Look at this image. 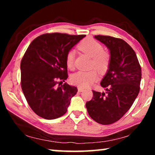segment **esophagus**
Segmentation results:
<instances>
[{"label": "esophagus", "instance_id": "esophagus-1", "mask_svg": "<svg viewBox=\"0 0 155 155\" xmlns=\"http://www.w3.org/2000/svg\"><path fill=\"white\" fill-rule=\"evenodd\" d=\"M78 91H79V92H82V91H84V89L82 87H78Z\"/></svg>", "mask_w": 155, "mask_h": 155}]
</instances>
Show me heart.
Listing matches in <instances>:
<instances>
[{"mask_svg":"<svg viewBox=\"0 0 155 155\" xmlns=\"http://www.w3.org/2000/svg\"><path fill=\"white\" fill-rule=\"evenodd\" d=\"M78 48L92 57V65L97 69L104 71L108 67L109 55L103 51V46L98 41L92 38H86L80 43ZM74 50H70L68 52L65 57V62L70 69L74 68ZM98 74L96 70H79L70 77V81L78 87H86L98 80Z\"/></svg>","mask_w":155,"mask_h":155,"instance_id":"obj_1","label":"heart"}]
</instances>
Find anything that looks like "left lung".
<instances>
[{
    "instance_id": "1",
    "label": "left lung",
    "mask_w": 155,
    "mask_h": 155,
    "mask_svg": "<svg viewBox=\"0 0 155 155\" xmlns=\"http://www.w3.org/2000/svg\"><path fill=\"white\" fill-rule=\"evenodd\" d=\"M94 38L107 47L110 59L101 82L105 91L93 90V98L85 106L94 121L111 124L121 118L137 98L141 70L135 51L124 40L105 35H95Z\"/></svg>"
}]
</instances>
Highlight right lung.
<instances>
[{
    "label": "right lung",
    "instance_id": "right-lung-1",
    "mask_svg": "<svg viewBox=\"0 0 155 155\" xmlns=\"http://www.w3.org/2000/svg\"><path fill=\"white\" fill-rule=\"evenodd\" d=\"M85 36L46 33L28 46L20 64L21 87L28 104L39 116L53 120L66 113L77 88L66 83L57 84L68 77V52Z\"/></svg>",
    "mask_w": 155,
    "mask_h": 155
}]
</instances>
